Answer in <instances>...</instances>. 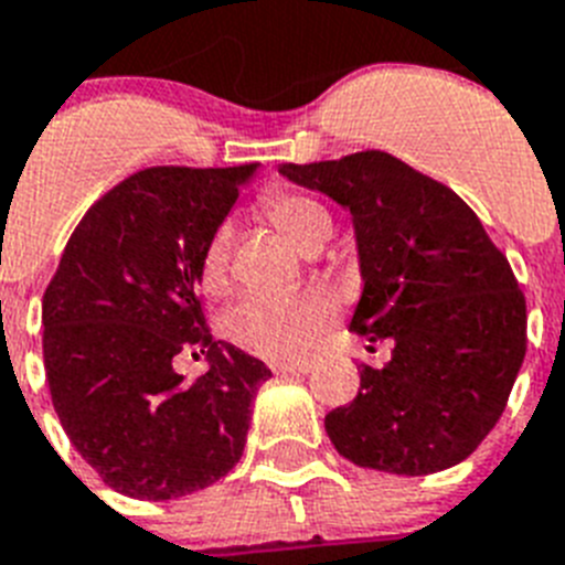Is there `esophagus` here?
<instances>
[{"label": "esophagus", "instance_id": "obj_1", "mask_svg": "<svg viewBox=\"0 0 565 565\" xmlns=\"http://www.w3.org/2000/svg\"><path fill=\"white\" fill-rule=\"evenodd\" d=\"M275 373H310L312 362L310 359H292V362H275L273 364Z\"/></svg>", "mask_w": 565, "mask_h": 565}]
</instances>
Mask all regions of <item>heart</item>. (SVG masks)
Returning a JSON list of instances; mask_svg holds the SVG:
<instances>
[{
  "label": "heart",
  "instance_id": "obj_1",
  "mask_svg": "<svg viewBox=\"0 0 565 565\" xmlns=\"http://www.w3.org/2000/svg\"><path fill=\"white\" fill-rule=\"evenodd\" d=\"M260 210L278 230L305 253H316L333 232V217L324 203L292 189H269L260 198ZM232 230L217 226L201 255V287L221 296L230 287ZM339 305L324 290L305 292H253L226 312V335L238 348L264 359H292L319 341L335 319Z\"/></svg>",
  "mask_w": 565,
  "mask_h": 565
}]
</instances>
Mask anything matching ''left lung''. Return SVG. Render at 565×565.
Masks as SVG:
<instances>
[{"label": "left lung", "mask_w": 565, "mask_h": 565, "mask_svg": "<svg viewBox=\"0 0 565 565\" xmlns=\"http://www.w3.org/2000/svg\"><path fill=\"white\" fill-rule=\"evenodd\" d=\"M278 172L353 215L364 290L350 333L391 344L362 364L355 399L324 416L359 468L445 471L477 451L505 411L525 355V298L480 217L439 180L387 151Z\"/></svg>", "instance_id": "left-lung-1"}]
</instances>
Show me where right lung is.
I'll list each match as a JSON object with an SVG mask.
<instances>
[{"label":"right lung","mask_w":565,"mask_h":565,"mask_svg":"<svg viewBox=\"0 0 565 565\" xmlns=\"http://www.w3.org/2000/svg\"><path fill=\"white\" fill-rule=\"evenodd\" d=\"M258 163L151 166L106 192L65 244L42 296V355L65 434L106 486L178 500L235 468L273 373L206 330L198 284L212 232ZM211 371L186 383L178 354Z\"/></svg>","instance_id":"1"}]
</instances>
